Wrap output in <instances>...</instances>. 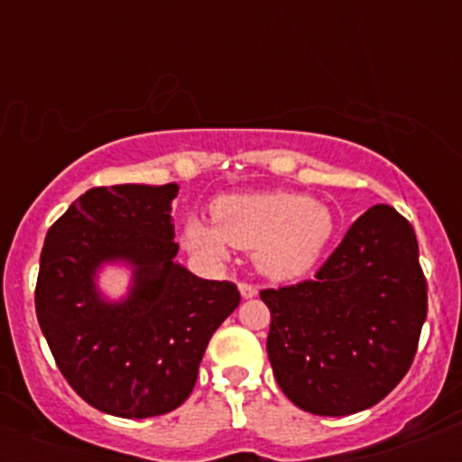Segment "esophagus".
<instances>
[{
    "instance_id": "esophagus-1",
    "label": "esophagus",
    "mask_w": 462,
    "mask_h": 462,
    "mask_svg": "<svg viewBox=\"0 0 462 462\" xmlns=\"http://www.w3.org/2000/svg\"><path fill=\"white\" fill-rule=\"evenodd\" d=\"M239 291H241V297H244V300H253V297L259 292L257 286H254V283H248V282L241 283Z\"/></svg>"
}]
</instances>
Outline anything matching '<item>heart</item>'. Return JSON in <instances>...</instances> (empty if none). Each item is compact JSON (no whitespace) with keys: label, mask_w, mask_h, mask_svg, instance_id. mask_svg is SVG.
Segmentation results:
<instances>
[{"label":"heart","mask_w":462,"mask_h":462,"mask_svg":"<svg viewBox=\"0 0 462 462\" xmlns=\"http://www.w3.org/2000/svg\"><path fill=\"white\" fill-rule=\"evenodd\" d=\"M212 218H185L183 244L214 261L227 259L230 245L254 250L259 270L273 279L309 273L335 235L328 205L292 192L226 194L212 203Z\"/></svg>","instance_id":"obj_1"}]
</instances>
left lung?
Returning a JSON list of instances; mask_svg holds the SVG:
<instances>
[{"mask_svg": "<svg viewBox=\"0 0 462 462\" xmlns=\"http://www.w3.org/2000/svg\"><path fill=\"white\" fill-rule=\"evenodd\" d=\"M268 357L286 398L315 416L374 407L407 375L427 318L411 223L374 205L315 279L265 288Z\"/></svg>", "mask_w": 462, "mask_h": 462, "instance_id": "1", "label": "left lung"}]
</instances>
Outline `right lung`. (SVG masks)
<instances>
[{"mask_svg":"<svg viewBox=\"0 0 462 462\" xmlns=\"http://www.w3.org/2000/svg\"><path fill=\"white\" fill-rule=\"evenodd\" d=\"M176 194V183L93 188L46 232L37 321L73 391L111 416L180 407L209 337L241 301L235 283L201 279L174 261ZM116 260L134 268L133 288L106 302L95 277Z\"/></svg>","mask_w":462,"mask_h":462,"instance_id":"obj_1","label":"right lung"}]
</instances>
